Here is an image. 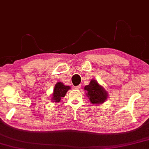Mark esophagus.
Segmentation results:
<instances>
[{
    "label": "esophagus",
    "instance_id": "esophagus-1",
    "mask_svg": "<svg viewBox=\"0 0 149 149\" xmlns=\"http://www.w3.org/2000/svg\"><path fill=\"white\" fill-rule=\"evenodd\" d=\"M80 88H81V86L79 85V86H74V89L77 90H79L80 89Z\"/></svg>",
    "mask_w": 149,
    "mask_h": 149
}]
</instances>
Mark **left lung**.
Segmentation results:
<instances>
[{"label":"left lung","mask_w":149,"mask_h":149,"mask_svg":"<svg viewBox=\"0 0 149 149\" xmlns=\"http://www.w3.org/2000/svg\"><path fill=\"white\" fill-rule=\"evenodd\" d=\"M84 90L86 92V94L92 104H102L108 97L107 91L93 79L91 80L89 85L86 86Z\"/></svg>","instance_id":"left-lung-1"}]
</instances>
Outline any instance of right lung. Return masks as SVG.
<instances>
[{"instance_id": "right-lung-1", "label": "right lung", "mask_w": 149, "mask_h": 149, "mask_svg": "<svg viewBox=\"0 0 149 149\" xmlns=\"http://www.w3.org/2000/svg\"><path fill=\"white\" fill-rule=\"evenodd\" d=\"M70 89V87L69 86H65L63 83L61 82H57V84L55 85L54 92L52 93V101L55 103H59L60 102L61 97H65V94H66L67 91Z\"/></svg>"}]
</instances>
